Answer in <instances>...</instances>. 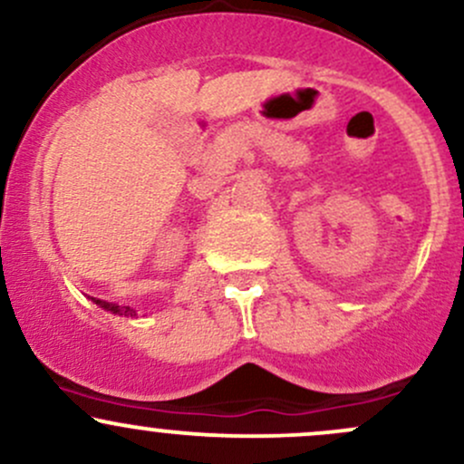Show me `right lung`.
<instances>
[{"instance_id": "add662e5", "label": "right lung", "mask_w": 464, "mask_h": 464, "mask_svg": "<svg viewBox=\"0 0 464 464\" xmlns=\"http://www.w3.org/2000/svg\"><path fill=\"white\" fill-rule=\"evenodd\" d=\"M96 302V306H101L103 310H110V313H114V314H136L134 310H131L130 306H116V304H110V302H103V299H94Z\"/></svg>"}]
</instances>
